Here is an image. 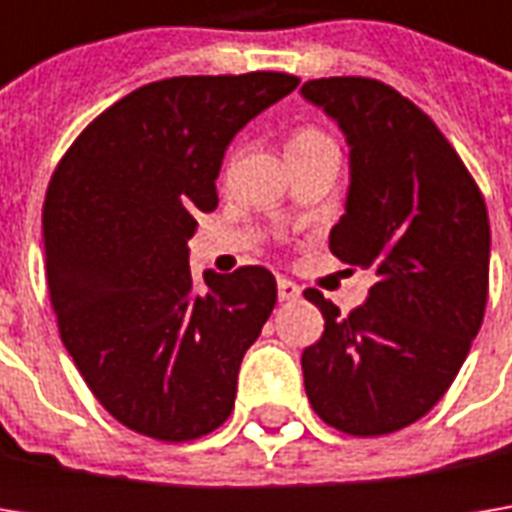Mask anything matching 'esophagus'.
I'll return each mask as SVG.
<instances>
[{
  "mask_svg": "<svg viewBox=\"0 0 512 512\" xmlns=\"http://www.w3.org/2000/svg\"><path fill=\"white\" fill-rule=\"evenodd\" d=\"M276 290H279V302H296L299 299V285L296 282H290V279H279V285H276Z\"/></svg>",
  "mask_w": 512,
  "mask_h": 512,
  "instance_id": "1",
  "label": "esophagus"
}]
</instances>
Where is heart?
Masks as SVG:
<instances>
[{"mask_svg": "<svg viewBox=\"0 0 512 512\" xmlns=\"http://www.w3.org/2000/svg\"><path fill=\"white\" fill-rule=\"evenodd\" d=\"M330 142L333 139L319 128H299L290 136V142H287V153L296 156V153H307V150L322 148V145H330Z\"/></svg>", "mask_w": 512, "mask_h": 512, "instance_id": "obj_1", "label": "heart"}]
</instances>
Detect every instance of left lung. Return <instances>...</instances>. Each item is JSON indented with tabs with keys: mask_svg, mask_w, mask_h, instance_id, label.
Returning <instances> with one entry per match:
<instances>
[{
	"mask_svg": "<svg viewBox=\"0 0 512 512\" xmlns=\"http://www.w3.org/2000/svg\"><path fill=\"white\" fill-rule=\"evenodd\" d=\"M350 145L344 216L330 253L376 276L350 316L319 290L325 333L305 347V390L319 419L347 436L419 422L453 384L487 305L490 222L484 196L433 119L379 79L302 85Z\"/></svg>",
	"mask_w": 512,
	"mask_h": 512,
	"instance_id": "obj_1",
	"label": "left lung"
}]
</instances>
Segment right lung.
<instances>
[{
  "mask_svg": "<svg viewBox=\"0 0 512 512\" xmlns=\"http://www.w3.org/2000/svg\"><path fill=\"white\" fill-rule=\"evenodd\" d=\"M296 76H173L133 90L76 136L42 207L59 336L116 422L193 442L227 422L239 364L276 305L259 265L196 287L187 239L219 205L230 139Z\"/></svg>",
  "mask_w": 512,
  "mask_h": 512,
  "instance_id": "obj_1",
  "label": "right lung"
}]
</instances>
